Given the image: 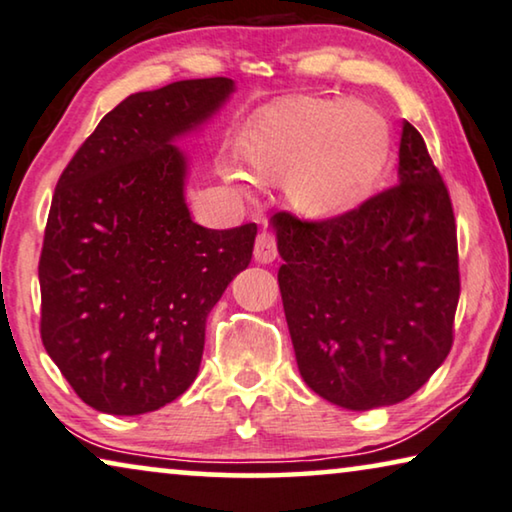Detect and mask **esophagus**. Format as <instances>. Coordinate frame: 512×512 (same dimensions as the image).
I'll list each match as a JSON object with an SVG mask.
<instances>
[{
	"mask_svg": "<svg viewBox=\"0 0 512 512\" xmlns=\"http://www.w3.org/2000/svg\"><path fill=\"white\" fill-rule=\"evenodd\" d=\"M279 256L277 238L272 233H258L254 242V258L258 263H272Z\"/></svg>",
	"mask_w": 512,
	"mask_h": 512,
	"instance_id": "1",
	"label": "esophagus"
}]
</instances>
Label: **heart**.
<instances>
[{"label":"heart","instance_id":"1","mask_svg":"<svg viewBox=\"0 0 512 512\" xmlns=\"http://www.w3.org/2000/svg\"><path fill=\"white\" fill-rule=\"evenodd\" d=\"M256 182H281L295 210L311 219H332L365 203L390 159V131L379 113L360 103L323 99L281 101L254 122L240 147ZM242 194L249 177L221 168Z\"/></svg>","mask_w":512,"mask_h":512}]
</instances>
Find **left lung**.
Segmentation results:
<instances>
[{
	"instance_id": "obj_1",
	"label": "left lung",
	"mask_w": 512,
	"mask_h": 512,
	"mask_svg": "<svg viewBox=\"0 0 512 512\" xmlns=\"http://www.w3.org/2000/svg\"><path fill=\"white\" fill-rule=\"evenodd\" d=\"M279 291L302 379L351 411L404 402L453 346L457 226L425 140L404 122L399 182L355 210L277 212Z\"/></svg>"
}]
</instances>
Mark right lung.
I'll return each instance as SVG.
<instances>
[{
  "instance_id": "obj_1",
  "label": "right lung",
  "mask_w": 512,
  "mask_h": 512,
  "mask_svg": "<svg viewBox=\"0 0 512 512\" xmlns=\"http://www.w3.org/2000/svg\"><path fill=\"white\" fill-rule=\"evenodd\" d=\"M233 92L198 78L138 92L59 175L39 261L41 339L76 395L140 416L194 383L207 314L251 261L256 224L191 221L184 154L170 145Z\"/></svg>"
}]
</instances>
